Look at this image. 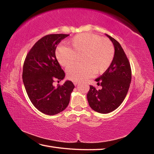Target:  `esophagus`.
<instances>
[{
    "label": "esophagus",
    "instance_id": "1",
    "mask_svg": "<svg viewBox=\"0 0 154 154\" xmlns=\"http://www.w3.org/2000/svg\"><path fill=\"white\" fill-rule=\"evenodd\" d=\"M74 85H75V86H76V85H78V84H79V82H74Z\"/></svg>",
    "mask_w": 154,
    "mask_h": 154
}]
</instances>
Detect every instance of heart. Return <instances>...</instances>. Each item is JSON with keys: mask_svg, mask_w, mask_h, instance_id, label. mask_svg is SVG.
<instances>
[{"mask_svg": "<svg viewBox=\"0 0 154 154\" xmlns=\"http://www.w3.org/2000/svg\"><path fill=\"white\" fill-rule=\"evenodd\" d=\"M67 45L56 48V57L62 66L67 68L82 57V64L72 65L67 69V77L79 82L103 74L109 69L115 55L113 44L108 38L92 33H81L67 41Z\"/></svg>", "mask_w": 154, "mask_h": 154, "instance_id": "1", "label": "heart"}]
</instances>
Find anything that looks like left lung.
I'll use <instances>...</instances> for the list:
<instances>
[{"mask_svg":"<svg viewBox=\"0 0 154 154\" xmlns=\"http://www.w3.org/2000/svg\"><path fill=\"white\" fill-rule=\"evenodd\" d=\"M106 35L114 45L113 60L107 71L95 79L102 89L97 90L90 85L87 94L90 107L100 113H110L121 105L126 96L132 79L130 64L124 49L115 38Z\"/></svg>","mask_w":154,"mask_h":154,"instance_id":"8db88e82","label":"left lung"}]
</instances>
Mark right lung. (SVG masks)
<instances>
[{"instance_id":"right-lung-1","label":"right lung","mask_w":154,"mask_h":154,"mask_svg":"<svg viewBox=\"0 0 154 154\" xmlns=\"http://www.w3.org/2000/svg\"><path fill=\"white\" fill-rule=\"evenodd\" d=\"M69 35L52 34L43 36L28 51L24 62L22 79L31 103L38 111L49 116L67 107L75 85L66 81L57 88L54 81L62 80L65 73L56 57L57 45Z\"/></svg>"}]
</instances>
